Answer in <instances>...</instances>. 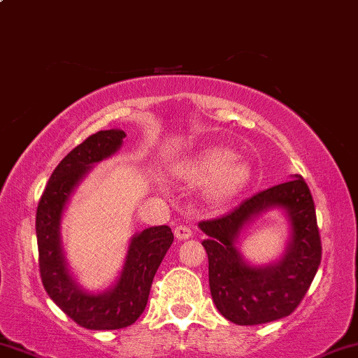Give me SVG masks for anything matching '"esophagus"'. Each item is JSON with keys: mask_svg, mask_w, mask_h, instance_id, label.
<instances>
[{"mask_svg": "<svg viewBox=\"0 0 358 358\" xmlns=\"http://www.w3.org/2000/svg\"><path fill=\"white\" fill-rule=\"evenodd\" d=\"M175 236L178 240H188L192 236V228L190 227H187V225H178V227H175Z\"/></svg>", "mask_w": 358, "mask_h": 358, "instance_id": "esophagus-1", "label": "esophagus"}]
</instances>
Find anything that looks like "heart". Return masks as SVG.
Instances as JSON below:
<instances>
[{
    "mask_svg": "<svg viewBox=\"0 0 358 358\" xmlns=\"http://www.w3.org/2000/svg\"><path fill=\"white\" fill-rule=\"evenodd\" d=\"M236 155L227 148L206 150L203 155L192 162L185 176L190 183H210L208 190L215 200L234 195L247 183L250 170L243 162L235 160Z\"/></svg>",
    "mask_w": 358,
    "mask_h": 358,
    "instance_id": "1",
    "label": "heart"
}]
</instances>
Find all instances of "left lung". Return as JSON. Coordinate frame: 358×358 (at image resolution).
Wrapping results in <instances>:
<instances>
[{
	"instance_id": "obj_1",
	"label": "left lung",
	"mask_w": 358,
	"mask_h": 358,
	"mask_svg": "<svg viewBox=\"0 0 358 358\" xmlns=\"http://www.w3.org/2000/svg\"><path fill=\"white\" fill-rule=\"evenodd\" d=\"M282 208L292 227L291 242L277 264L250 266L234 242L252 217ZM208 236V280L218 312L236 325H260L290 315L312 285L322 260L315 205L300 175L243 200L231 212L198 223Z\"/></svg>"
}]
</instances>
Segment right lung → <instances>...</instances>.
Returning a JSON list of instances; mask_svg holds the SVG:
<instances>
[{
	"label": "right lung",
	"mask_w": 358,
	"mask_h": 358,
	"mask_svg": "<svg viewBox=\"0 0 358 358\" xmlns=\"http://www.w3.org/2000/svg\"><path fill=\"white\" fill-rule=\"evenodd\" d=\"M127 136L122 130H105L73 148L51 173L36 210L38 264L50 299L80 327L116 330L135 324L148 302L153 277L173 243L171 228L150 227L131 238L127 260L113 288L90 294L70 275L64 262L59 222L68 198L94 163L118 152Z\"/></svg>",
	"instance_id": "1"
}]
</instances>
